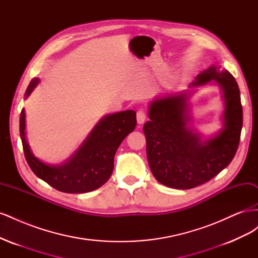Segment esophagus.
<instances>
[{
    "instance_id": "esophagus-1",
    "label": "esophagus",
    "mask_w": 258,
    "mask_h": 258,
    "mask_svg": "<svg viewBox=\"0 0 258 258\" xmlns=\"http://www.w3.org/2000/svg\"><path fill=\"white\" fill-rule=\"evenodd\" d=\"M146 119V112L144 110H140L137 113V120L138 123H143Z\"/></svg>"
}]
</instances>
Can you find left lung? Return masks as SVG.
<instances>
[{"label": "left lung", "instance_id": "1", "mask_svg": "<svg viewBox=\"0 0 258 258\" xmlns=\"http://www.w3.org/2000/svg\"><path fill=\"white\" fill-rule=\"evenodd\" d=\"M214 81L223 90L224 129L206 143L187 127V93L154 101L143 127L148 165L157 181L176 189H189L204 184L235 157L242 129V105L238 84L227 70L210 67L191 86Z\"/></svg>", "mask_w": 258, "mask_h": 258}]
</instances>
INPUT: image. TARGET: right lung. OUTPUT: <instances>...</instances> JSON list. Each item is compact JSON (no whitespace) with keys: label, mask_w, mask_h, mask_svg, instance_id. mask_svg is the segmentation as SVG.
Masks as SVG:
<instances>
[{"label":"right lung","mask_w":258,"mask_h":258,"mask_svg":"<svg viewBox=\"0 0 258 258\" xmlns=\"http://www.w3.org/2000/svg\"><path fill=\"white\" fill-rule=\"evenodd\" d=\"M38 80L29 84L28 97ZM137 126L135 111H124L107 115L91 131L73 157L64 165L49 166L38 160L31 153L26 140V114H20V137L28 165L34 174L53 188L68 194H82L95 190L110 178L114 169V156L117 148Z\"/></svg>","instance_id":"1"}]
</instances>
